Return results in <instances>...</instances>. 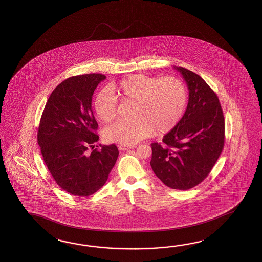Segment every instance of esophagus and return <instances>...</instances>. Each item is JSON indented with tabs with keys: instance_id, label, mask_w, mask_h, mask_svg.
<instances>
[{
	"instance_id": "esophagus-1",
	"label": "esophagus",
	"mask_w": 262,
	"mask_h": 262,
	"mask_svg": "<svg viewBox=\"0 0 262 262\" xmlns=\"http://www.w3.org/2000/svg\"><path fill=\"white\" fill-rule=\"evenodd\" d=\"M118 148L120 150H129V149H133L135 148V146H131V145H124V144H119L118 145Z\"/></svg>"
}]
</instances>
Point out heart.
<instances>
[{"instance_id":"1","label":"heart","mask_w":262,"mask_h":262,"mask_svg":"<svg viewBox=\"0 0 262 262\" xmlns=\"http://www.w3.org/2000/svg\"><path fill=\"white\" fill-rule=\"evenodd\" d=\"M111 92L103 89L95 96L94 106L103 123L113 122L118 116V98L123 104H133L131 117L105 130L110 142L133 145L156 134L168 133L184 114L187 92L184 83L174 77L152 78L131 75L113 85Z\"/></svg>"}]
</instances>
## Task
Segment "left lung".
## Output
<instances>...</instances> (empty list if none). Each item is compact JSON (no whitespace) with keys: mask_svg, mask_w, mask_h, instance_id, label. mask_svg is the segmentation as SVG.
<instances>
[{"mask_svg":"<svg viewBox=\"0 0 262 262\" xmlns=\"http://www.w3.org/2000/svg\"><path fill=\"white\" fill-rule=\"evenodd\" d=\"M174 68L187 84L188 105L163 143L150 144V167L168 187L187 190L206 178L221 155L225 119L217 95L205 80L184 67Z\"/></svg>","mask_w":262,"mask_h":262,"instance_id":"obj_1","label":"left lung"}]
</instances>
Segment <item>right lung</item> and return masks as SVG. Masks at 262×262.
Here are the masks:
<instances>
[{"label": "right lung", "mask_w": 262, "mask_h": 262, "mask_svg": "<svg viewBox=\"0 0 262 262\" xmlns=\"http://www.w3.org/2000/svg\"><path fill=\"white\" fill-rule=\"evenodd\" d=\"M105 78L102 74L67 78L51 93L40 119L37 142L45 164L71 195L88 196L100 189L119 156L115 144L100 145L99 150L94 145L99 137L92 96Z\"/></svg>", "instance_id": "1"}]
</instances>
